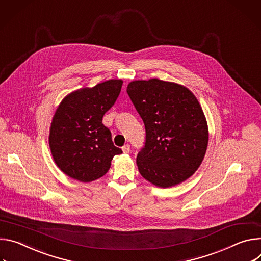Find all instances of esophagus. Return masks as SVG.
<instances>
[{"instance_id": "1", "label": "esophagus", "mask_w": 261, "mask_h": 261, "mask_svg": "<svg viewBox=\"0 0 261 261\" xmlns=\"http://www.w3.org/2000/svg\"><path fill=\"white\" fill-rule=\"evenodd\" d=\"M122 151H123L124 153H129V151H130V146L128 145V144H125V145L122 147Z\"/></svg>"}]
</instances>
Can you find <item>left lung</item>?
Here are the masks:
<instances>
[{
  "mask_svg": "<svg viewBox=\"0 0 261 261\" xmlns=\"http://www.w3.org/2000/svg\"><path fill=\"white\" fill-rule=\"evenodd\" d=\"M126 92L146 130L137 156L140 174L164 189L190 178L208 144L207 121L196 96L182 85L159 79L133 81Z\"/></svg>",
  "mask_w": 261,
  "mask_h": 261,
  "instance_id": "8db88e82",
  "label": "left lung"
}]
</instances>
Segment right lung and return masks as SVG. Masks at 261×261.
Listing matches in <instances>:
<instances>
[{"label": "right lung", "instance_id": "obj_1", "mask_svg": "<svg viewBox=\"0 0 261 261\" xmlns=\"http://www.w3.org/2000/svg\"><path fill=\"white\" fill-rule=\"evenodd\" d=\"M122 80H109L66 95L53 117L48 144L53 159L64 174L90 182L103 176L116 154L112 134L102 117L119 96Z\"/></svg>", "mask_w": 261, "mask_h": 261}]
</instances>
